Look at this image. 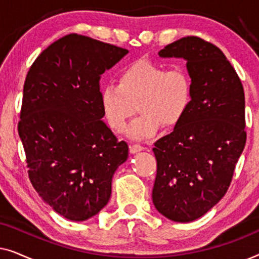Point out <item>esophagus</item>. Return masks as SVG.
<instances>
[{"instance_id": "1", "label": "esophagus", "mask_w": 259, "mask_h": 259, "mask_svg": "<svg viewBox=\"0 0 259 259\" xmlns=\"http://www.w3.org/2000/svg\"><path fill=\"white\" fill-rule=\"evenodd\" d=\"M144 150V147L141 146V145H138V144H134V145H132V146L130 147V151H131V153H138V152H140V151H143Z\"/></svg>"}]
</instances>
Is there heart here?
<instances>
[{
  "label": "heart",
  "mask_w": 259,
  "mask_h": 259,
  "mask_svg": "<svg viewBox=\"0 0 259 259\" xmlns=\"http://www.w3.org/2000/svg\"><path fill=\"white\" fill-rule=\"evenodd\" d=\"M192 100V82L182 67L167 69L159 63L139 60L120 73L118 84H107L100 92L102 114L109 128L122 132L131 116L141 114L131 123L127 136L143 140L159 128L182 121Z\"/></svg>",
  "instance_id": "1"
}]
</instances>
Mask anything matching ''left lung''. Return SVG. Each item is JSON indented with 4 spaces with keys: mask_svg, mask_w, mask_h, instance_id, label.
Returning a JSON list of instances; mask_svg holds the SVG:
<instances>
[{
    "mask_svg": "<svg viewBox=\"0 0 259 259\" xmlns=\"http://www.w3.org/2000/svg\"><path fill=\"white\" fill-rule=\"evenodd\" d=\"M160 58L186 61L192 100L172 133L154 143L152 200L169 221L189 223L224 197L246 143L245 97L221 49L197 36L166 46Z\"/></svg>",
    "mask_w": 259,
    "mask_h": 259,
    "instance_id": "1",
    "label": "left lung"
}]
</instances>
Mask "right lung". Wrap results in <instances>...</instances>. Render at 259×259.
Returning a JSON list of instances; mask_svg holds the SVG:
<instances>
[{"instance_id":"add662e5","label":"right lung","mask_w":259,"mask_h":259,"mask_svg":"<svg viewBox=\"0 0 259 259\" xmlns=\"http://www.w3.org/2000/svg\"><path fill=\"white\" fill-rule=\"evenodd\" d=\"M127 49L70 34L46 48L23 86L19 136L34 189L73 222L98 214L109 201L112 178L128 158L104 120L100 82Z\"/></svg>"}]
</instances>
